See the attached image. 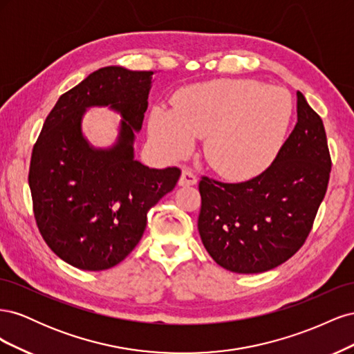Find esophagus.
Returning a JSON list of instances; mask_svg holds the SVG:
<instances>
[{"label":"esophagus","instance_id":"esophagus-1","mask_svg":"<svg viewBox=\"0 0 354 354\" xmlns=\"http://www.w3.org/2000/svg\"><path fill=\"white\" fill-rule=\"evenodd\" d=\"M196 176L192 173V171L189 168H183V171H181V176L178 178V185L180 186H194L196 185Z\"/></svg>","mask_w":354,"mask_h":354}]
</instances>
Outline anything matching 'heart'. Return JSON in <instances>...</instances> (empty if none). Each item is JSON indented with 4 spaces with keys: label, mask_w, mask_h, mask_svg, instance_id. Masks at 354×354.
<instances>
[{
    "label": "heart",
    "mask_w": 354,
    "mask_h": 354,
    "mask_svg": "<svg viewBox=\"0 0 354 354\" xmlns=\"http://www.w3.org/2000/svg\"><path fill=\"white\" fill-rule=\"evenodd\" d=\"M294 104L281 87L252 80H217L189 85L173 111L152 109L147 130L168 159L187 155L195 137L205 136L203 156L224 178L250 180L264 173L285 145Z\"/></svg>",
    "instance_id": "1"
}]
</instances>
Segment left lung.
<instances>
[{
	"label": "left lung",
	"instance_id": "obj_1",
	"mask_svg": "<svg viewBox=\"0 0 354 354\" xmlns=\"http://www.w3.org/2000/svg\"><path fill=\"white\" fill-rule=\"evenodd\" d=\"M329 173L324 122L297 91V124L264 173L243 183L201 178L198 230L212 260L250 274L291 259L312 230Z\"/></svg>",
	"mask_w": 354,
	"mask_h": 354
}]
</instances>
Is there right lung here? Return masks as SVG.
<instances>
[{
	"label": "right lung",
	"instance_id": "1",
	"mask_svg": "<svg viewBox=\"0 0 354 354\" xmlns=\"http://www.w3.org/2000/svg\"><path fill=\"white\" fill-rule=\"evenodd\" d=\"M152 71L108 66L62 94L42 125L29 168L38 229L63 261L100 272L121 263L140 242L147 211L173 190L180 169L149 168L134 159ZM122 115L117 142L94 148L82 133L90 107Z\"/></svg>",
	"mask_w": 354,
	"mask_h": 354
}]
</instances>
